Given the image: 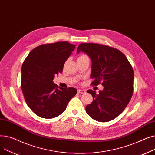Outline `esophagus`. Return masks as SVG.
I'll list each match as a JSON object with an SVG mask.
<instances>
[{
    "mask_svg": "<svg viewBox=\"0 0 155 155\" xmlns=\"http://www.w3.org/2000/svg\"><path fill=\"white\" fill-rule=\"evenodd\" d=\"M78 94H85V91L82 90V89H79V90H78Z\"/></svg>",
    "mask_w": 155,
    "mask_h": 155,
    "instance_id": "obj_1",
    "label": "esophagus"
}]
</instances>
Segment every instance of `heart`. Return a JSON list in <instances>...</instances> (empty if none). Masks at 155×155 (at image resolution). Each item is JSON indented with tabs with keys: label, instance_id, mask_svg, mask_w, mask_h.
Segmentation results:
<instances>
[{
	"label": "heart",
	"instance_id": "obj_1",
	"mask_svg": "<svg viewBox=\"0 0 155 155\" xmlns=\"http://www.w3.org/2000/svg\"><path fill=\"white\" fill-rule=\"evenodd\" d=\"M84 57H87L86 55H84V54H83V55H81V56H80L78 58V59H79V58H84Z\"/></svg>",
	"mask_w": 155,
	"mask_h": 155
}]
</instances>
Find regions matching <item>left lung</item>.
Returning <instances> with one entry per match:
<instances>
[{
	"mask_svg": "<svg viewBox=\"0 0 155 155\" xmlns=\"http://www.w3.org/2000/svg\"><path fill=\"white\" fill-rule=\"evenodd\" d=\"M87 54L92 61V84L102 82V91L87 92L93 101L85 110L93 119L105 123L116 118L123 112L133 94L134 71L126 56L116 48L94 43H82L77 53Z\"/></svg>",
	"mask_w": 155,
	"mask_h": 155,
	"instance_id": "left-lung-1",
	"label": "left lung"
}]
</instances>
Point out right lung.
Instances as JSON below:
<instances>
[{
	"label": "right lung",
	"mask_w": 155,
	"mask_h": 155,
	"mask_svg": "<svg viewBox=\"0 0 155 155\" xmlns=\"http://www.w3.org/2000/svg\"><path fill=\"white\" fill-rule=\"evenodd\" d=\"M75 46L67 41L40 45L23 62L21 89L27 105L37 116L45 119L60 116L77 94L76 88H58L53 82L54 76L62 72Z\"/></svg>",
	"instance_id": "add662e5"
}]
</instances>
